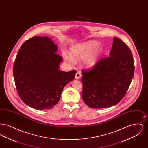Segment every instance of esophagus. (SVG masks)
Instances as JSON below:
<instances>
[{"label":"esophagus","instance_id":"34e87169","mask_svg":"<svg viewBox=\"0 0 148 148\" xmlns=\"http://www.w3.org/2000/svg\"><path fill=\"white\" fill-rule=\"evenodd\" d=\"M82 77V75H81V73L80 72V71H77V73H76V74H75V78L76 79H79L80 77Z\"/></svg>","mask_w":148,"mask_h":148}]
</instances>
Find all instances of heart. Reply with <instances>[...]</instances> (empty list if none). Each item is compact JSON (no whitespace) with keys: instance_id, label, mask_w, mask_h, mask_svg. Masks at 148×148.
I'll list each match as a JSON object with an SVG mask.
<instances>
[{"instance_id":"obj_1","label":"heart","mask_w":148,"mask_h":148,"mask_svg":"<svg viewBox=\"0 0 148 148\" xmlns=\"http://www.w3.org/2000/svg\"><path fill=\"white\" fill-rule=\"evenodd\" d=\"M100 43L95 40H89L71 47V54L64 50L65 60L71 65L76 63L77 60L83 59V64L86 67H92L97 63L103 50Z\"/></svg>"}]
</instances>
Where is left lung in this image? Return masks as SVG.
Here are the masks:
<instances>
[{"label": "left lung", "mask_w": 148, "mask_h": 148, "mask_svg": "<svg viewBox=\"0 0 148 148\" xmlns=\"http://www.w3.org/2000/svg\"><path fill=\"white\" fill-rule=\"evenodd\" d=\"M82 73V98L87 106L94 109L115 106L124 97L133 78L131 50L114 37L109 57L100 59L92 69L83 70Z\"/></svg>", "instance_id": "left-lung-1"}]
</instances>
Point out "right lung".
Instances as JSON below:
<instances>
[{
  "mask_svg": "<svg viewBox=\"0 0 148 148\" xmlns=\"http://www.w3.org/2000/svg\"><path fill=\"white\" fill-rule=\"evenodd\" d=\"M48 36H34L19 50L13 67L16 89L22 101L37 110L49 109L59 102L64 88L77 71L59 70L62 57Z\"/></svg>",
  "mask_w": 148,
  "mask_h": 148,
  "instance_id": "right-lung-1",
  "label": "right lung"
}]
</instances>
